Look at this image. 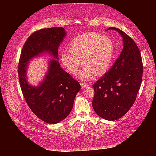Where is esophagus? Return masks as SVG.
I'll return each mask as SVG.
<instances>
[{
    "instance_id": "esophagus-1",
    "label": "esophagus",
    "mask_w": 156,
    "mask_h": 156,
    "mask_svg": "<svg viewBox=\"0 0 156 156\" xmlns=\"http://www.w3.org/2000/svg\"><path fill=\"white\" fill-rule=\"evenodd\" d=\"M81 86L82 88H85V87H87L88 85L87 84V83H81Z\"/></svg>"
}]
</instances>
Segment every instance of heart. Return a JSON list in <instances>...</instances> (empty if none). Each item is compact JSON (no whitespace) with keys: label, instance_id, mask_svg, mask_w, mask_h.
Here are the masks:
<instances>
[{"label":"heart","instance_id":"heart-1","mask_svg":"<svg viewBox=\"0 0 156 156\" xmlns=\"http://www.w3.org/2000/svg\"><path fill=\"white\" fill-rule=\"evenodd\" d=\"M69 48L61 51V62L71 74L76 75L82 60L83 66L79 77L84 81H90L96 75L102 76L106 73L114 58L112 40L96 32L75 37L69 42Z\"/></svg>","mask_w":156,"mask_h":156}]
</instances>
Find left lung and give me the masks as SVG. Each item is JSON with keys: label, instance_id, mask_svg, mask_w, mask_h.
I'll list each match as a JSON object with an SVG mask.
<instances>
[{"label": "left lung", "instance_id": "left-lung-1", "mask_svg": "<svg viewBox=\"0 0 156 156\" xmlns=\"http://www.w3.org/2000/svg\"><path fill=\"white\" fill-rule=\"evenodd\" d=\"M108 30L120 33L124 48L112 68L94 83L92 105L98 115L114 121L133 106L142 82L143 65L134 40L118 28L110 27Z\"/></svg>", "mask_w": 156, "mask_h": 156}]
</instances>
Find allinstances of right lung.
<instances>
[{"label":"right lung","instance_id":"right-lung-1","mask_svg":"<svg viewBox=\"0 0 156 156\" xmlns=\"http://www.w3.org/2000/svg\"><path fill=\"white\" fill-rule=\"evenodd\" d=\"M65 36L62 27L35 31L25 41L19 60V80L27 105L37 118L49 124H57L68 116L81 85L57 60H52L44 81L39 87H32L26 79L27 62L45 52L58 60V46Z\"/></svg>","mask_w":156,"mask_h":156}]
</instances>
